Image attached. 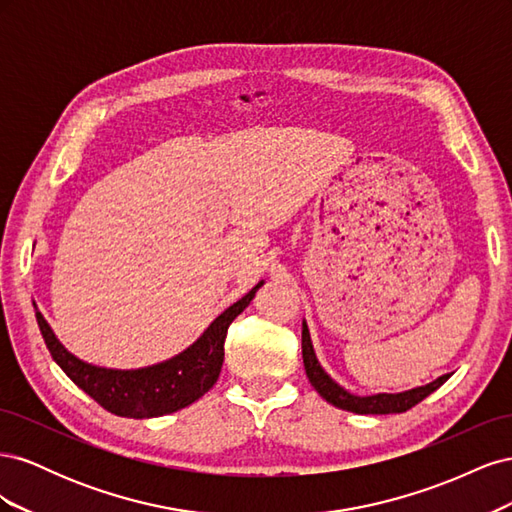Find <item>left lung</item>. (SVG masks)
<instances>
[{
  "mask_svg": "<svg viewBox=\"0 0 512 512\" xmlns=\"http://www.w3.org/2000/svg\"><path fill=\"white\" fill-rule=\"evenodd\" d=\"M301 346H303V365H305V374L312 382L314 389L333 404L335 408H342L354 414H397V412H406L414 408L418 401H423L427 395H431L436 389L451 378V374H444L438 380H433L425 386H416L412 391L404 393H378V395H369V397H359L348 393L344 386H339L327 371H324L316 359V352L312 346V337H309L307 324L303 322V335H301Z\"/></svg>",
  "mask_w": 512,
  "mask_h": 512,
  "instance_id": "obj_1",
  "label": "left lung"
}]
</instances>
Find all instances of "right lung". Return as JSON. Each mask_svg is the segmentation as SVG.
I'll return each instance as SVG.
<instances>
[{"label": "right lung", "mask_w": 512, "mask_h": 512, "mask_svg": "<svg viewBox=\"0 0 512 512\" xmlns=\"http://www.w3.org/2000/svg\"><path fill=\"white\" fill-rule=\"evenodd\" d=\"M262 284L265 282H258L245 297L232 303L226 312L215 318L209 324V329L188 350L173 356L170 361L143 369L121 371L89 365L76 359L74 354L59 344L49 322L44 320L40 312H36V320L53 361L64 369V374L79 389H83L91 399H96L104 410L126 418H153L194 404L218 382L230 322L250 305Z\"/></svg>", "instance_id": "obj_1"}]
</instances>
